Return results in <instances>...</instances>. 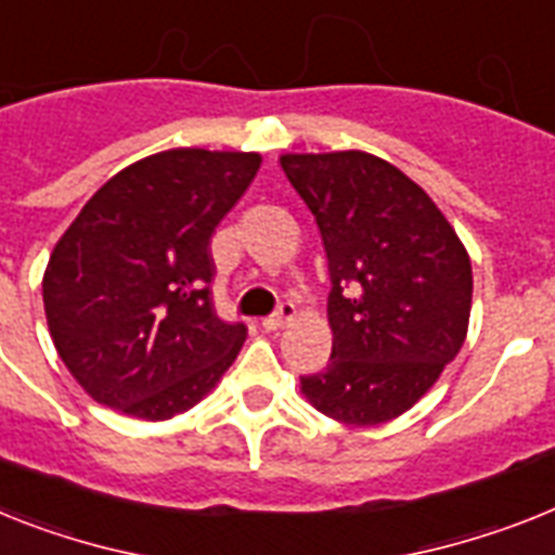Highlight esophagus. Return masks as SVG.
Returning a JSON list of instances; mask_svg holds the SVG:
<instances>
[{
	"instance_id": "obj_1",
	"label": "esophagus",
	"mask_w": 555,
	"mask_h": 555,
	"mask_svg": "<svg viewBox=\"0 0 555 555\" xmlns=\"http://www.w3.org/2000/svg\"><path fill=\"white\" fill-rule=\"evenodd\" d=\"M292 318H295V304H281L272 318L263 320V332H281V328H286L288 323H292Z\"/></svg>"
}]
</instances>
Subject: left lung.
I'll list each match as a JSON object with an SVG mask.
<instances>
[{"label": "left lung", "instance_id": "1", "mask_svg": "<svg viewBox=\"0 0 555 555\" xmlns=\"http://www.w3.org/2000/svg\"><path fill=\"white\" fill-rule=\"evenodd\" d=\"M281 167L318 221L332 274V360L300 377V393L357 428L397 420L465 343L468 249L428 192L377 155L283 153Z\"/></svg>", "mask_w": 555, "mask_h": 555}]
</instances>
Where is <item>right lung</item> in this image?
Masks as SVG:
<instances>
[{"instance_id":"right-lung-1","label":"right lung","mask_w":555,"mask_h":555,"mask_svg":"<svg viewBox=\"0 0 555 555\" xmlns=\"http://www.w3.org/2000/svg\"><path fill=\"white\" fill-rule=\"evenodd\" d=\"M260 153L176 146L109 178L64 229L41 278L62 363L95 402L146 423L212 391L246 340L215 318L209 237Z\"/></svg>"}]
</instances>
